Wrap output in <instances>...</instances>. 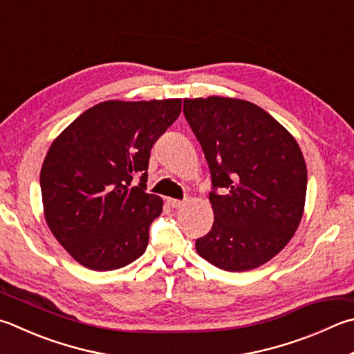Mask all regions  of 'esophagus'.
<instances>
[{
  "instance_id": "obj_1",
  "label": "esophagus",
  "mask_w": 354,
  "mask_h": 354,
  "mask_svg": "<svg viewBox=\"0 0 354 354\" xmlns=\"http://www.w3.org/2000/svg\"><path fill=\"white\" fill-rule=\"evenodd\" d=\"M169 204L171 205L173 209H179V207H183V205H184L185 203L181 201V199H173V198H170V199H169Z\"/></svg>"
}]
</instances>
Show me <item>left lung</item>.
<instances>
[{
	"mask_svg": "<svg viewBox=\"0 0 354 354\" xmlns=\"http://www.w3.org/2000/svg\"><path fill=\"white\" fill-rule=\"evenodd\" d=\"M184 114L207 159L212 230L196 252L230 272L274 259L297 230L308 173L297 140L271 114L248 100L184 99Z\"/></svg>",
	"mask_w": 354,
	"mask_h": 354,
	"instance_id": "left-lung-1",
	"label": "left lung"
}]
</instances>
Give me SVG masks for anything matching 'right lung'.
Returning a JSON list of instances; mask_svg holds the SVG:
<instances>
[{"label":"right lung","mask_w":354,"mask_h":354,"mask_svg":"<svg viewBox=\"0 0 354 354\" xmlns=\"http://www.w3.org/2000/svg\"><path fill=\"white\" fill-rule=\"evenodd\" d=\"M181 99L106 100L54 139L40 185L48 227L93 271H113L145 252L164 201L145 192L150 150L181 114ZM141 176L139 186L132 178Z\"/></svg>","instance_id":"1"}]
</instances>
